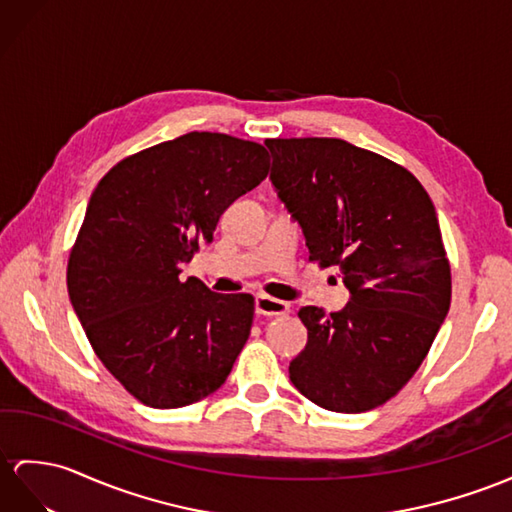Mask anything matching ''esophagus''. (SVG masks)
Listing matches in <instances>:
<instances>
[{
    "mask_svg": "<svg viewBox=\"0 0 512 512\" xmlns=\"http://www.w3.org/2000/svg\"><path fill=\"white\" fill-rule=\"evenodd\" d=\"M289 310H291V306L282 302V299H276V297L265 295V293L256 295V315L278 317V315H286Z\"/></svg>",
    "mask_w": 512,
    "mask_h": 512,
    "instance_id": "1",
    "label": "esophagus"
}]
</instances>
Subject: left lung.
Here are the masks:
<instances>
[{"instance_id":"8db88e82","label":"left lung","mask_w":512,"mask_h":512,"mask_svg":"<svg viewBox=\"0 0 512 512\" xmlns=\"http://www.w3.org/2000/svg\"><path fill=\"white\" fill-rule=\"evenodd\" d=\"M271 184L310 260L336 265L350 302L304 306L295 389L334 413H365L402 389L447 317L452 273L430 195L413 173L341 139H267Z\"/></svg>"}]
</instances>
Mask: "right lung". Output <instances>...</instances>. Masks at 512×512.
<instances>
[{"mask_svg": "<svg viewBox=\"0 0 512 512\" xmlns=\"http://www.w3.org/2000/svg\"><path fill=\"white\" fill-rule=\"evenodd\" d=\"M267 173L263 145L189 132L123 158L93 191L69 256V299L97 358L145 406L204 400L241 354L254 297L182 282L180 267Z\"/></svg>", "mask_w": 512, "mask_h": 512, "instance_id": "right-lung-1", "label": "right lung"}]
</instances>
